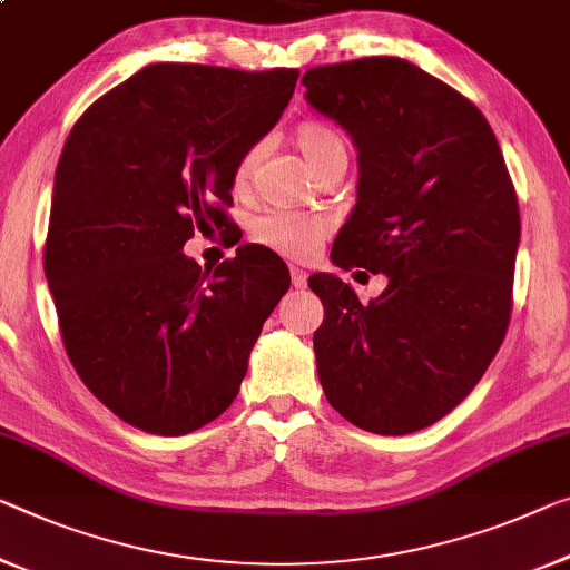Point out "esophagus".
Here are the masks:
<instances>
[{
    "label": "esophagus",
    "instance_id": "obj_1",
    "mask_svg": "<svg viewBox=\"0 0 570 570\" xmlns=\"http://www.w3.org/2000/svg\"><path fill=\"white\" fill-rule=\"evenodd\" d=\"M292 286L294 288L307 286V271L299 268V266H292Z\"/></svg>",
    "mask_w": 570,
    "mask_h": 570
}]
</instances>
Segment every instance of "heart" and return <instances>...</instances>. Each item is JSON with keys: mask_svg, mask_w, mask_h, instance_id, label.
<instances>
[{"mask_svg": "<svg viewBox=\"0 0 570 570\" xmlns=\"http://www.w3.org/2000/svg\"><path fill=\"white\" fill-rule=\"evenodd\" d=\"M294 142L307 158V164L314 171H325L335 160H347L345 140L340 132L320 120H304L296 125ZM261 158V146L248 148L237 160L233 171V184L237 189L248 186L253 168H256ZM330 235V219L322 215H304V212H266L253 223V240L261 243L263 248L278 253L284 258L307 261L320 250Z\"/></svg>", "mask_w": 570, "mask_h": 570, "instance_id": "obj_1", "label": "heart"}]
</instances>
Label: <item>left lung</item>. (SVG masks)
<instances>
[{"instance_id": "8db88e82", "label": "left lung", "mask_w": 570, "mask_h": 570, "mask_svg": "<svg viewBox=\"0 0 570 570\" xmlns=\"http://www.w3.org/2000/svg\"><path fill=\"white\" fill-rule=\"evenodd\" d=\"M307 101L358 150V191L330 261L389 284L363 304L312 274L327 402L355 428L410 435L479 384L512 314L520 207L502 148L473 101L404 58L309 68Z\"/></svg>"}]
</instances>
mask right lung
I'll return each instance as SVG.
<instances>
[{
    "label": "right lung",
    "instance_id": "obj_1",
    "mask_svg": "<svg viewBox=\"0 0 570 570\" xmlns=\"http://www.w3.org/2000/svg\"><path fill=\"white\" fill-rule=\"evenodd\" d=\"M299 71L150 63L79 117L56 168L46 278L76 373L107 410L186 435L240 392L292 276L243 243L204 268L194 230L230 227L233 171L284 115Z\"/></svg>",
    "mask_w": 570,
    "mask_h": 570
}]
</instances>
